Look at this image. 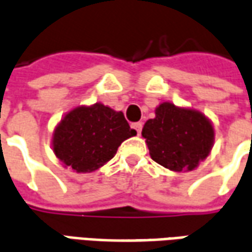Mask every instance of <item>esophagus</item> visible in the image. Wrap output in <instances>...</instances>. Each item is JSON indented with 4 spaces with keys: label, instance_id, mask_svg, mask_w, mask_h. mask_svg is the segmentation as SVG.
<instances>
[{
    "label": "esophagus",
    "instance_id": "esophagus-1",
    "mask_svg": "<svg viewBox=\"0 0 252 252\" xmlns=\"http://www.w3.org/2000/svg\"><path fill=\"white\" fill-rule=\"evenodd\" d=\"M133 128L136 129L137 135H140V132H142V128H143V124L142 123H135V124H133Z\"/></svg>",
    "mask_w": 252,
    "mask_h": 252
}]
</instances>
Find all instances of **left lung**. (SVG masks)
Instances as JSON below:
<instances>
[{
    "instance_id": "1",
    "label": "left lung",
    "mask_w": 252,
    "mask_h": 252,
    "mask_svg": "<svg viewBox=\"0 0 252 252\" xmlns=\"http://www.w3.org/2000/svg\"><path fill=\"white\" fill-rule=\"evenodd\" d=\"M142 136L153 160L181 173L197 169L208 158L215 143V128L198 109L162 102L155 108V117L146 121Z\"/></svg>"
}]
</instances>
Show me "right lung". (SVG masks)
<instances>
[{"mask_svg":"<svg viewBox=\"0 0 252 252\" xmlns=\"http://www.w3.org/2000/svg\"><path fill=\"white\" fill-rule=\"evenodd\" d=\"M135 135L123 112L95 102L68 110L52 132L51 146L63 167L92 173L108 163L121 143Z\"/></svg>","mask_w":252,"mask_h":252,"instance_id":"1","label":"right lung"}]
</instances>
